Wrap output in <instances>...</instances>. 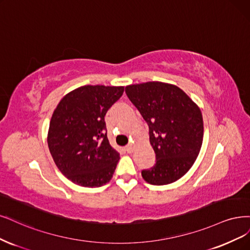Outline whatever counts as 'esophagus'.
Segmentation results:
<instances>
[{"label": "esophagus", "instance_id": "34e87169", "mask_svg": "<svg viewBox=\"0 0 250 250\" xmlns=\"http://www.w3.org/2000/svg\"><path fill=\"white\" fill-rule=\"evenodd\" d=\"M133 150H134V147H133V145H131V144L126 146V147H125V151H126L127 153H132Z\"/></svg>", "mask_w": 250, "mask_h": 250}]
</instances>
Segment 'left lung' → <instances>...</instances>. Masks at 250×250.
I'll return each mask as SVG.
<instances>
[{
    "mask_svg": "<svg viewBox=\"0 0 250 250\" xmlns=\"http://www.w3.org/2000/svg\"><path fill=\"white\" fill-rule=\"evenodd\" d=\"M128 98L149 126L156 163L142 170L146 182L167 185L183 177L199 155L204 136L200 107L175 84L148 82L129 84Z\"/></svg>",
    "mask_w": 250,
    "mask_h": 250,
    "instance_id": "left-lung-1",
    "label": "left lung"
}]
</instances>
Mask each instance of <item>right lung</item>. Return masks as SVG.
I'll use <instances>...</instances> for the list:
<instances>
[{
  "instance_id": "1",
  "label": "right lung",
  "mask_w": 250,
  "mask_h": 250,
  "mask_svg": "<svg viewBox=\"0 0 250 250\" xmlns=\"http://www.w3.org/2000/svg\"><path fill=\"white\" fill-rule=\"evenodd\" d=\"M124 87L83 85L61 99L51 116L47 144L56 166L71 182L100 187L109 182L120 154L107 140L104 116Z\"/></svg>"
}]
</instances>
